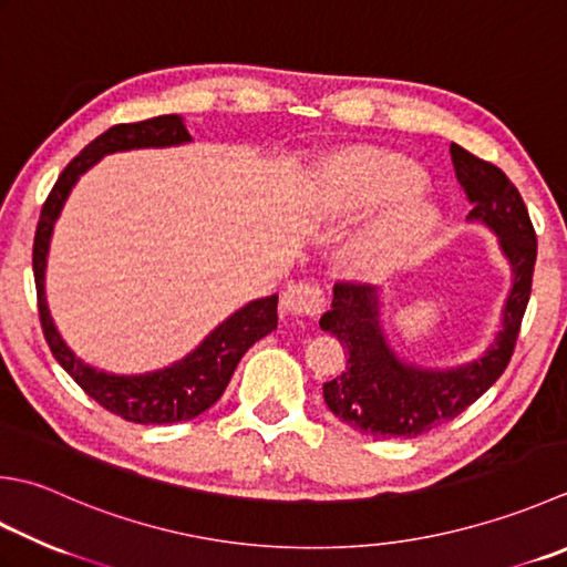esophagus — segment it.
Wrapping results in <instances>:
<instances>
[{
	"instance_id": "obj_1",
	"label": "esophagus",
	"mask_w": 567,
	"mask_h": 567,
	"mask_svg": "<svg viewBox=\"0 0 567 567\" xmlns=\"http://www.w3.org/2000/svg\"><path fill=\"white\" fill-rule=\"evenodd\" d=\"M282 307L295 317H317L324 309V292L315 282H292L282 292Z\"/></svg>"
}]
</instances>
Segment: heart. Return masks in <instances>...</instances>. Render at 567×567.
I'll return each mask as SVG.
<instances>
[{
  "label": "heart",
  "instance_id": "obj_1",
  "mask_svg": "<svg viewBox=\"0 0 567 567\" xmlns=\"http://www.w3.org/2000/svg\"><path fill=\"white\" fill-rule=\"evenodd\" d=\"M420 184L423 174L417 166L398 154L359 152L337 166L327 188V204L334 216L351 218L392 202L351 240L349 260L359 272L388 270L427 230L432 216L415 198Z\"/></svg>",
  "mask_w": 567,
  "mask_h": 567
}]
</instances>
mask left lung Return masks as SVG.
Wrapping results in <instances>:
<instances>
[{"label":"left lung","instance_id":"left-lung-1","mask_svg":"<svg viewBox=\"0 0 567 567\" xmlns=\"http://www.w3.org/2000/svg\"><path fill=\"white\" fill-rule=\"evenodd\" d=\"M454 174L467 194V220L496 233L498 248L512 265L514 282L506 297L502 331L480 359L454 369H423L393 351L381 327V297L371 285L337 282L331 309L319 327L331 331L349 359L343 373L324 383V403L341 423L373 437L410 440L464 413L506 371L524 319L536 265V230L518 188L494 166L450 147Z\"/></svg>","mask_w":567,"mask_h":567}]
</instances>
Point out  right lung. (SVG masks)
Masks as SVG:
<instances>
[{
    "label": "right lung",
    "instance_id": "add662e5",
    "mask_svg": "<svg viewBox=\"0 0 567 567\" xmlns=\"http://www.w3.org/2000/svg\"><path fill=\"white\" fill-rule=\"evenodd\" d=\"M184 142H192V135L186 132L179 115H159L144 122H132V125L110 127L61 172L59 182L53 184L47 204L41 208L37 238H33V280H37L39 319L51 353L95 403L127 420V423L140 425H169L202 415L224 395L243 353L255 341L277 329V295L252 299L226 321H220L192 353H186L184 359L174 361L166 369L140 375H115L97 371L78 359L65 347L53 324L47 290H43L49 246L55 218L61 216L65 198H69L75 182L81 179V174L91 169L105 154L144 147H176Z\"/></svg>",
    "mask_w": 567,
    "mask_h": 567
}]
</instances>
